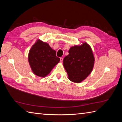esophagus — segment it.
<instances>
[{
    "label": "esophagus",
    "mask_w": 122,
    "mask_h": 122,
    "mask_svg": "<svg viewBox=\"0 0 122 122\" xmlns=\"http://www.w3.org/2000/svg\"><path fill=\"white\" fill-rule=\"evenodd\" d=\"M63 58H60V62L61 63H62L63 62Z\"/></svg>",
    "instance_id": "obj_1"
}]
</instances>
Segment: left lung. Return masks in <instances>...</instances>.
<instances>
[{"label": "left lung", "mask_w": 122, "mask_h": 122, "mask_svg": "<svg viewBox=\"0 0 122 122\" xmlns=\"http://www.w3.org/2000/svg\"><path fill=\"white\" fill-rule=\"evenodd\" d=\"M95 59L92 48L86 42L70 48L69 55L64 57L63 66L71 81L82 82L91 73Z\"/></svg>", "instance_id": "obj_1"}]
</instances>
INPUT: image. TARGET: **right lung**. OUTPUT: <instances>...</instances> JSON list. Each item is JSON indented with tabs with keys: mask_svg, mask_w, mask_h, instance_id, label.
<instances>
[{
	"mask_svg": "<svg viewBox=\"0 0 122 122\" xmlns=\"http://www.w3.org/2000/svg\"><path fill=\"white\" fill-rule=\"evenodd\" d=\"M60 60L56 56V51L48 43L40 39L36 41L28 54V61L32 72L42 77L48 76Z\"/></svg>",
	"mask_w": 122,
	"mask_h": 122,
	"instance_id": "1",
	"label": "right lung"
}]
</instances>
